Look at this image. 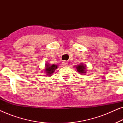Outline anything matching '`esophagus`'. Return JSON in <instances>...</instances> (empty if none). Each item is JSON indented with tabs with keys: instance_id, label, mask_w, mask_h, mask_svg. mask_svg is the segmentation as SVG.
<instances>
[{
	"instance_id": "esophagus-1",
	"label": "esophagus",
	"mask_w": 123,
	"mask_h": 123,
	"mask_svg": "<svg viewBox=\"0 0 123 123\" xmlns=\"http://www.w3.org/2000/svg\"><path fill=\"white\" fill-rule=\"evenodd\" d=\"M62 64H63L64 66H67V65H68V62L67 61H63L62 62Z\"/></svg>"
}]
</instances>
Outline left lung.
Wrapping results in <instances>:
<instances>
[{"mask_svg": "<svg viewBox=\"0 0 123 123\" xmlns=\"http://www.w3.org/2000/svg\"><path fill=\"white\" fill-rule=\"evenodd\" d=\"M86 65L82 64V63L80 64L77 65L76 66V69L77 71H78L81 75L84 74L86 73L87 70H86Z\"/></svg>", "mask_w": 123, "mask_h": 123, "instance_id": "8db88e82", "label": "left lung"}]
</instances>
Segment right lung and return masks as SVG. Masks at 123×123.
<instances>
[{"label": "right lung", "mask_w": 123, "mask_h": 123, "mask_svg": "<svg viewBox=\"0 0 123 123\" xmlns=\"http://www.w3.org/2000/svg\"><path fill=\"white\" fill-rule=\"evenodd\" d=\"M58 68L56 65L53 64L52 65H50V64L46 63L45 65V72H46L47 75L49 77L51 76L52 74H53L55 70Z\"/></svg>", "instance_id": "1"}]
</instances>
